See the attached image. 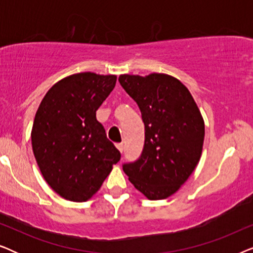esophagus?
Returning <instances> with one entry per match:
<instances>
[{
	"mask_svg": "<svg viewBox=\"0 0 253 253\" xmlns=\"http://www.w3.org/2000/svg\"><path fill=\"white\" fill-rule=\"evenodd\" d=\"M116 147H117V150L121 152V153H123V150H124L123 144H116Z\"/></svg>",
	"mask_w": 253,
	"mask_h": 253,
	"instance_id": "1",
	"label": "esophagus"
}]
</instances>
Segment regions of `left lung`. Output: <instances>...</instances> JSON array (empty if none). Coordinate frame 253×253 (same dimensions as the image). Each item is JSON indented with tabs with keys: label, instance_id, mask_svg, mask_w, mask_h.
<instances>
[{
	"label": "left lung",
	"instance_id": "8db88e82",
	"mask_svg": "<svg viewBox=\"0 0 253 253\" xmlns=\"http://www.w3.org/2000/svg\"><path fill=\"white\" fill-rule=\"evenodd\" d=\"M119 82L137 102L145 126L141 155L124 164L123 170L150 200L168 198L200 160L205 137L202 114L189 89L169 75H121Z\"/></svg>",
	"mask_w": 253,
	"mask_h": 253
}]
</instances>
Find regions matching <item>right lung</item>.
Wrapping results in <instances>:
<instances>
[{
    "instance_id": "add662e5",
    "label": "right lung",
    "mask_w": 253,
    "mask_h": 253,
    "mask_svg": "<svg viewBox=\"0 0 253 253\" xmlns=\"http://www.w3.org/2000/svg\"><path fill=\"white\" fill-rule=\"evenodd\" d=\"M116 79L94 72L71 75L51 86L37 110L34 157L44 181L62 198L88 200L120 161V151L96 120Z\"/></svg>"
}]
</instances>
